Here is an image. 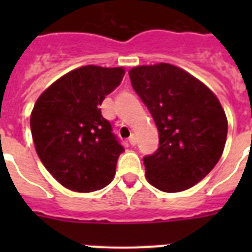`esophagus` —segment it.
<instances>
[{"mask_svg":"<svg viewBox=\"0 0 252 252\" xmlns=\"http://www.w3.org/2000/svg\"><path fill=\"white\" fill-rule=\"evenodd\" d=\"M129 144L132 146H134V145H136V144H137V137H136V134H130Z\"/></svg>","mask_w":252,"mask_h":252,"instance_id":"34e87169","label":"esophagus"}]
</instances>
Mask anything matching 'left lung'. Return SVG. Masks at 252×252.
<instances>
[{
  "label": "left lung",
  "instance_id": "obj_1",
  "mask_svg": "<svg viewBox=\"0 0 252 252\" xmlns=\"http://www.w3.org/2000/svg\"><path fill=\"white\" fill-rule=\"evenodd\" d=\"M129 78L159 134L158 149L144 157L148 182L165 192L191 188L222 156L227 120L221 103L203 82L165 63L136 66Z\"/></svg>",
  "mask_w": 252,
  "mask_h": 252
}]
</instances>
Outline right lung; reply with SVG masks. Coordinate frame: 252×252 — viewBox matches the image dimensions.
<instances>
[{"mask_svg":"<svg viewBox=\"0 0 252 252\" xmlns=\"http://www.w3.org/2000/svg\"><path fill=\"white\" fill-rule=\"evenodd\" d=\"M124 74L123 68L86 65L53 82L33 106L30 126L37 156L68 189L98 191L114 179L124 148L99 106Z\"/></svg>","mask_w":252,"mask_h":252,"instance_id":"add662e5","label":"right lung"}]
</instances>
